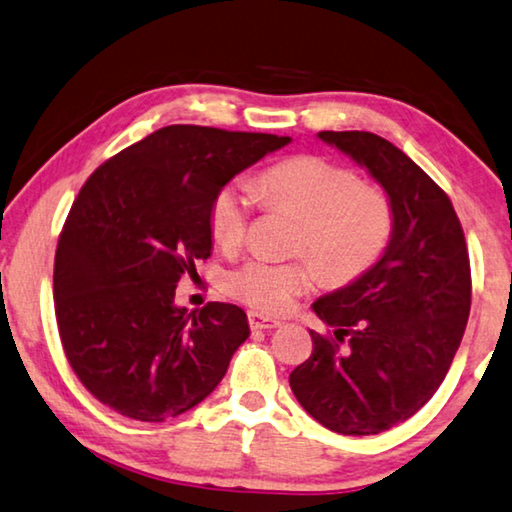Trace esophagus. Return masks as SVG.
<instances>
[{
  "label": "esophagus",
  "mask_w": 512,
  "mask_h": 512,
  "mask_svg": "<svg viewBox=\"0 0 512 512\" xmlns=\"http://www.w3.org/2000/svg\"><path fill=\"white\" fill-rule=\"evenodd\" d=\"M248 326L253 330H273V328H280L282 321H275L271 316H264L257 312H248Z\"/></svg>",
  "instance_id": "1"
}]
</instances>
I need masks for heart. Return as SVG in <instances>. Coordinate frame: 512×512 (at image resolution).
<instances>
[{
	"label": "heart",
	"instance_id": "obj_1",
	"mask_svg": "<svg viewBox=\"0 0 512 512\" xmlns=\"http://www.w3.org/2000/svg\"><path fill=\"white\" fill-rule=\"evenodd\" d=\"M259 191L273 207L287 209L303 221L296 255L310 259L271 262L250 257L232 269L225 287L255 310L280 314L294 298L310 291L321 278L348 285L376 266L394 232V209L378 186L362 182L353 168L316 154H303L275 164L259 175ZM253 193L246 184H225L209 207V230L223 248L239 246L246 237Z\"/></svg>",
	"mask_w": 512,
	"mask_h": 512
}]
</instances>
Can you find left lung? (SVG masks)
<instances>
[{
  "label": "left lung",
  "mask_w": 512,
  "mask_h": 512,
  "mask_svg": "<svg viewBox=\"0 0 512 512\" xmlns=\"http://www.w3.org/2000/svg\"><path fill=\"white\" fill-rule=\"evenodd\" d=\"M383 184L394 209L385 255L312 305L330 328L289 385L310 415L342 435H378L431 401L465 335L472 269L446 193L408 154L371 132H319Z\"/></svg>",
  "instance_id": "8db88e82"
}]
</instances>
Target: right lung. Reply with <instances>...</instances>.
I'll return each instance as SVG.
<instances>
[{"label": "right lung", "mask_w": 512, "mask_h": 512, "mask_svg": "<svg viewBox=\"0 0 512 512\" xmlns=\"http://www.w3.org/2000/svg\"><path fill=\"white\" fill-rule=\"evenodd\" d=\"M289 136L170 125L93 170L59 234L54 312L63 353L118 415L166 421L214 392L250 335L246 312L175 305L212 253L209 207L223 186Z\"/></svg>", "instance_id": "right-lung-1"}]
</instances>
